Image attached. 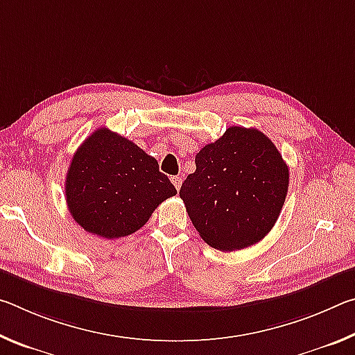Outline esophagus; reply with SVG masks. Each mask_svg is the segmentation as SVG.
<instances>
[{
  "label": "esophagus",
  "instance_id": "esophagus-1",
  "mask_svg": "<svg viewBox=\"0 0 355 355\" xmlns=\"http://www.w3.org/2000/svg\"><path fill=\"white\" fill-rule=\"evenodd\" d=\"M171 182L173 183V186H175V189L180 191V188H182V183H183V178L180 175H175V177H171Z\"/></svg>",
  "mask_w": 355,
  "mask_h": 355
}]
</instances>
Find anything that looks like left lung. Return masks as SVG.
<instances>
[{"label":"left lung","mask_w":355,"mask_h":355,"mask_svg":"<svg viewBox=\"0 0 355 355\" xmlns=\"http://www.w3.org/2000/svg\"><path fill=\"white\" fill-rule=\"evenodd\" d=\"M288 166L257 128L230 127L196 155V172L180 189L203 241L239 250L268 235L285 203Z\"/></svg>","instance_id":"obj_1"}]
</instances>
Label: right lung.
Here are the masks:
<instances>
[{
  "label": "right lung",
  "mask_w": 355,
  "mask_h": 355,
  "mask_svg": "<svg viewBox=\"0 0 355 355\" xmlns=\"http://www.w3.org/2000/svg\"><path fill=\"white\" fill-rule=\"evenodd\" d=\"M175 194L153 156L107 128L94 131L81 144L65 178L71 218L106 239L137 232L161 202Z\"/></svg>",
  "instance_id": "1"
}]
</instances>
